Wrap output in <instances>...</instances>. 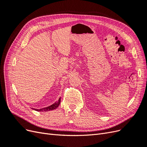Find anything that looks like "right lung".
Returning <instances> with one entry per match:
<instances>
[{"instance_id": "add662e5", "label": "right lung", "mask_w": 147, "mask_h": 147, "mask_svg": "<svg viewBox=\"0 0 147 147\" xmlns=\"http://www.w3.org/2000/svg\"><path fill=\"white\" fill-rule=\"evenodd\" d=\"M61 103V98H59V100L56 102L55 103H54L53 104H52L51 105L45 108H43V109H34L35 110L38 111V112H47V111H50V110H53L56 109V108L58 107V106Z\"/></svg>"}]
</instances>
